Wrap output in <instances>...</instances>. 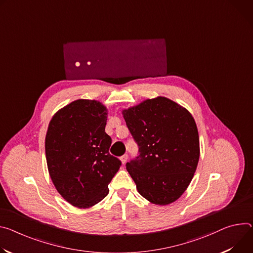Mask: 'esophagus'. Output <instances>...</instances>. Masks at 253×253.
<instances>
[{
    "instance_id": "34e87169",
    "label": "esophagus",
    "mask_w": 253,
    "mask_h": 253,
    "mask_svg": "<svg viewBox=\"0 0 253 253\" xmlns=\"http://www.w3.org/2000/svg\"><path fill=\"white\" fill-rule=\"evenodd\" d=\"M120 159H121V162H122V164H126V162H127V159H128V154H124V155H122V156L120 157Z\"/></svg>"
}]
</instances>
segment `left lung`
Instances as JSON below:
<instances>
[{"label": "left lung", "instance_id": "8db88e82", "mask_svg": "<svg viewBox=\"0 0 253 253\" xmlns=\"http://www.w3.org/2000/svg\"><path fill=\"white\" fill-rule=\"evenodd\" d=\"M138 145L126 164L139 194L156 205H169L189 187L200 157L196 122L188 110L165 97L123 111Z\"/></svg>", "mask_w": 253, "mask_h": 253}]
</instances>
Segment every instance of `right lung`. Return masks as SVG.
<instances>
[{
	"label": "right lung",
	"mask_w": 253,
	"mask_h": 253,
	"mask_svg": "<svg viewBox=\"0 0 253 253\" xmlns=\"http://www.w3.org/2000/svg\"><path fill=\"white\" fill-rule=\"evenodd\" d=\"M106 123L104 105L77 100L59 110L48 126L45 154L50 177L63 199L78 208L101 202L122 165L109 152Z\"/></svg>",
	"instance_id": "right-lung-1"
}]
</instances>
